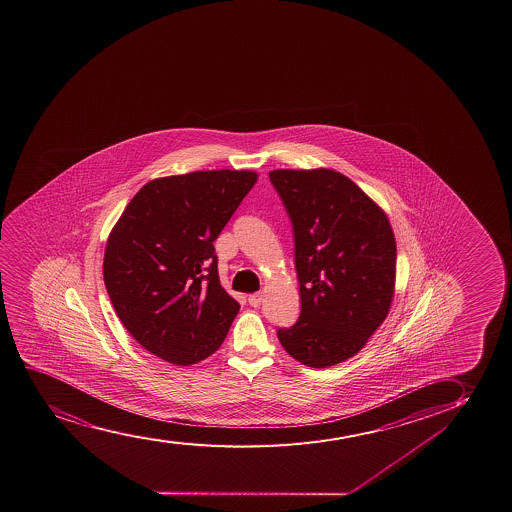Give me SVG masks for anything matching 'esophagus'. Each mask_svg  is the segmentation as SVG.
I'll use <instances>...</instances> for the list:
<instances>
[{"instance_id": "esophagus-1", "label": "esophagus", "mask_w": 512, "mask_h": 512, "mask_svg": "<svg viewBox=\"0 0 512 512\" xmlns=\"http://www.w3.org/2000/svg\"><path fill=\"white\" fill-rule=\"evenodd\" d=\"M247 301H249V304H251V306H253V308H258L259 304H261V301H263V294H261V292H256V294H251V296H249V299H247Z\"/></svg>"}]
</instances>
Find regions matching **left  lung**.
Instances as JSON below:
<instances>
[{"label":"left lung","instance_id":"8db88e82","mask_svg":"<svg viewBox=\"0 0 512 512\" xmlns=\"http://www.w3.org/2000/svg\"><path fill=\"white\" fill-rule=\"evenodd\" d=\"M296 241L301 314L278 328L299 363L327 368L363 349L390 311L395 290L394 232L385 211L330 168L268 173Z\"/></svg>","mask_w":512,"mask_h":512}]
</instances>
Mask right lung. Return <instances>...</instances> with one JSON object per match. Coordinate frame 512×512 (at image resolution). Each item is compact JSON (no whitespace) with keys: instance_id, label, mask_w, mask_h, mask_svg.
<instances>
[{"instance_id":"add662e5","label":"right lung","mask_w":512,"mask_h":512,"mask_svg":"<svg viewBox=\"0 0 512 512\" xmlns=\"http://www.w3.org/2000/svg\"><path fill=\"white\" fill-rule=\"evenodd\" d=\"M256 180L249 170L154 179L111 228L103 259L108 296L154 356L189 366L227 337L241 306L220 285L213 242Z\"/></svg>"}]
</instances>
